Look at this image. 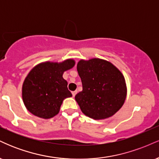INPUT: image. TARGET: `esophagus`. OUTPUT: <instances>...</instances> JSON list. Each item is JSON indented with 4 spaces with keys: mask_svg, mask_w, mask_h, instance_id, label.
<instances>
[{
    "mask_svg": "<svg viewBox=\"0 0 159 159\" xmlns=\"http://www.w3.org/2000/svg\"><path fill=\"white\" fill-rule=\"evenodd\" d=\"M76 93H77V91H72V96H75V95H76Z\"/></svg>",
    "mask_w": 159,
    "mask_h": 159,
    "instance_id": "34e87169",
    "label": "esophagus"
}]
</instances>
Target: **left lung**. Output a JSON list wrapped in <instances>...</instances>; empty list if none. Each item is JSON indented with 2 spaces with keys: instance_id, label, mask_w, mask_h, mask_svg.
Instances as JSON below:
<instances>
[{
  "instance_id": "obj_1",
  "label": "left lung",
  "mask_w": 159,
  "mask_h": 159,
  "mask_svg": "<svg viewBox=\"0 0 159 159\" xmlns=\"http://www.w3.org/2000/svg\"><path fill=\"white\" fill-rule=\"evenodd\" d=\"M83 90L75 95L82 112L94 120L110 117L123 106L126 85L123 74L112 63L94 58L78 62Z\"/></svg>"
}]
</instances>
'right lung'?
<instances>
[{
	"label": "right lung",
	"instance_id": "add662e5",
	"mask_svg": "<svg viewBox=\"0 0 159 159\" xmlns=\"http://www.w3.org/2000/svg\"><path fill=\"white\" fill-rule=\"evenodd\" d=\"M74 65L73 60H66L61 63L46 62L34 67L22 87L23 101L27 110L44 119L57 114L63 99L72 96L63 74Z\"/></svg>",
	"mask_w": 159,
	"mask_h": 159
}]
</instances>
